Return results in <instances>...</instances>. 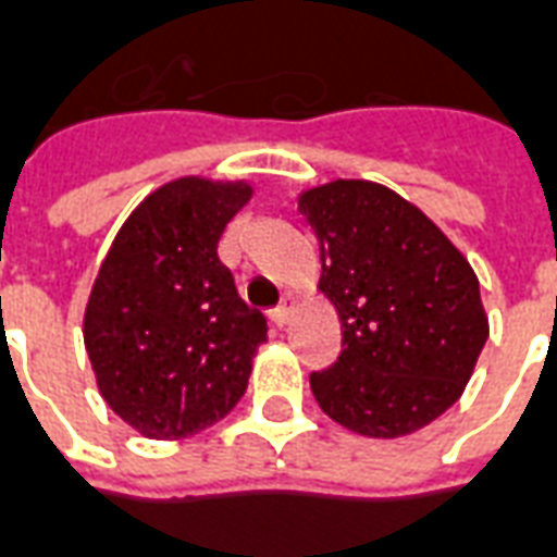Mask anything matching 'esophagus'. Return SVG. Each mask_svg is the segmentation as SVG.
Segmentation results:
<instances>
[{
	"mask_svg": "<svg viewBox=\"0 0 557 557\" xmlns=\"http://www.w3.org/2000/svg\"><path fill=\"white\" fill-rule=\"evenodd\" d=\"M294 296H284L282 302L275 305L273 311H270V320H273L275 325H278V329H282L284 323H287V320H290V313H294Z\"/></svg>",
	"mask_w": 557,
	"mask_h": 557,
	"instance_id": "34e87169",
	"label": "esophagus"
}]
</instances>
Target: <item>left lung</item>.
Instances as JSON below:
<instances>
[{
	"label": "left lung",
	"instance_id": "8db88e82",
	"mask_svg": "<svg viewBox=\"0 0 557 557\" xmlns=\"http://www.w3.org/2000/svg\"><path fill=\"white\" fill-rule=\"evenodd\" d=\"M320 240V287L341 317V355L311 373L334 422L399 437L461 396L484 341L479 278L446 234L373 182H332L299 199Z\"/></svg>",
	"mask_w": 557,
	"mask_h": 557
}]
</instances>
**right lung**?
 <instances>
[{"instance_id": "right-lung-1", "label": "right lung", "mask_w": 557, "mask_h": 557, "mask_svg": "<svg viewBox=\"0 0 557 557\" xmlns=\"http://www.w3.org/2000/svg\"><path fill=\"white\" fill-rule=\"evenodd\" d=\"M249 196V184H166L104 255L85 346L108 408L146 437L202 432L244 396L267 317L240 299L216 246Z\"/></svg>"}]
</instances>
